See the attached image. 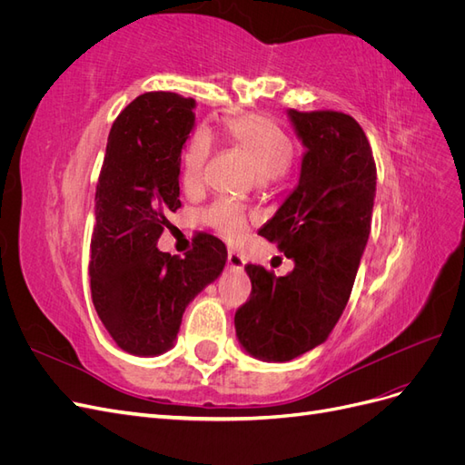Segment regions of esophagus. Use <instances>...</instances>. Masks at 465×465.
Listing matches in <instances>:
<instances>
[{
	"label": "esophagus",
	"mask_w": 465,
	"mask_h": 465,
	"mask_svg": "<svg viewBox=\"0 0 465 465\" xmlns=\"http://www.w3.org/2000/svg\"><path fill=\"white\" fill-rule=\"evenodd\" d=\"M227 262H229V267L232 272H242L244 265H246V260L241 254H236V252H229Z\"/></svg>",
	"instance_id": "esophagus-1"
}]
</instances>
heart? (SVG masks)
Listing matches in <instances>:
<instances>
[{
    "label": "heart",
    "instance_id": "obj_1",
    "mask_svg": "<svg viewBox=\"0 0 465 465\" xmlns=\"http://www.w3.org/2000/svg\"><path fill=\"white\" fill-rule=\"evenodd\" d=\"M227 135L236 149H241L250 163L254 164L262 180H273L283 174L292 161V143L289 135L275 122L263 116H242L227 122ZM211 151V137L207 132H198L184 154V176L186 186H195L202 180L203 166ZM203 221L217 229L231 241H241L246 229L244 211L232 202H217L211 205Z\"/></svg>",
    "mask_w": 465,
    "mask_h": 465
}]
</instances>
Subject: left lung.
<instances>
[{
	"label": "left lung",
	"instance_id": "obj_1",
	"mask_svg": "<svg viewBox=\"0 0 465 465\" xmlns=\"http://www.w3.org/2000/svg\"><path fill=\"white\" fill-rule=\"evenodd\" d=\"M287 118L304 147L301 174L260 234L294 267L275 277L246 265L250 301L234 314L238 343L265 362L292 361L330 337L369 242L376 195L372 149L353 118L297 110Z\"/></svg>",
	"mask_w": 465,
	"mask_h": 465
}]
</instances>
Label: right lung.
<instances>
[{"label":"right lung","instance_id":"right-lung-1","mask_svg":"<svg viewBox=\"0 0 465 465\" xmlns=\"http://www.w3.org/2000/svg\"><path fill=\"white\" fill-rule=\"evenodd\" d=\"M195 101L145 93L125 106L106 143L91 241L94 311L116 345L157 357L174 347L182 314L227 263V246L198 234L186 258L157 248L180 207V154L195 128Z\"/></svg>","mask_w":465,"mask_h":465}]
</instances>
